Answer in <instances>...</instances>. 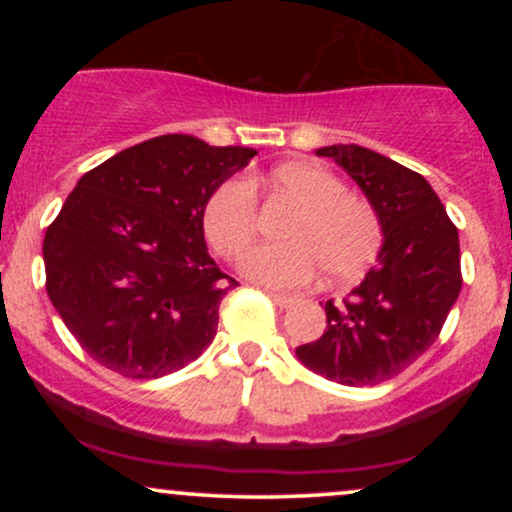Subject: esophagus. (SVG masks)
Masks as SVG:
<instances>
[{
	"mask_svg": "<svg viewBox=\"0 0 512 512\" xmlns=\"http://www.w3.org/2000/svg\"><path fill=\"white\" fill-rule=\"evenodd\" d=\"M269 298H272L276 308H291V305L296 303V298H291V296H284V293H269Z\"/></svg>",
	"mask_w": 512,
	"mask_h": 512,
	"instance_id": "esophagus-1",
	"label": "esophagus"
}]
</instances>
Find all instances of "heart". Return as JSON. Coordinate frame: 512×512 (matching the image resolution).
Returning <instances> with one entry per match:
<instances>
[{
    "mask_svg": "<svg viewBox=\"0 0 512 512\" xmlns=\"http://www.w3.org/2000/svg\"><path fill=\"white\" fill-rule=\"evenodd\" d=\"M269 185L301 209L286 221V243H264L243 252L260 226V199L250 178L233 175L204 204V233L221 257L238 252L240 272L269 289H298L317 274L327 284L356 279L378 260L385 231L368 199L349 195L342 178L310 163H289L269 173Z\"/></svg>",
    "mask_w": 512,
    "mask_h": 512,
    "instance_id": "heart-1",
    "label": "heart"
}]
</instances>
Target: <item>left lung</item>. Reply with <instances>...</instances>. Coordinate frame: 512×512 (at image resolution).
Returning a JSON list of instances; mask_svg holds the SVG:
<instances>
[{"label":"left lung","mask_w":512,"mask_h":512,"mask_svg":"<svg viewBox=\"0 0 512 512\" xmlns=\"http://www.w3.org/2000/svg\"><path fill=\"white\" fill-rule=\"evenodd\" d=\"M358 182L383 221L378 267L342 301H327V330L296 354L334 383L380 385L438 339L462 289L460 236L424 175L356 144L317 149Z\"/></svg>","instance_id":"obj_1"}]
</instances>
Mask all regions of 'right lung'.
Wrapping results in <instances>:
<instances>
[{"mask_svg":"<svg viewBox=\"0 0 512 512\" xmlns=\"http://www.w3.org/2000/svg\"><path fill=\"white\" fill-rule=\"evenodd\" d=\"M255 149L163 134L76 182L45 231V289L81 349L122 378L185 368L238 281L204 243V204Z\"/></svg>","mask_w":512,"mask_h":512,"instance_id":"add662e5","label":"right lung"}]
</instances>
